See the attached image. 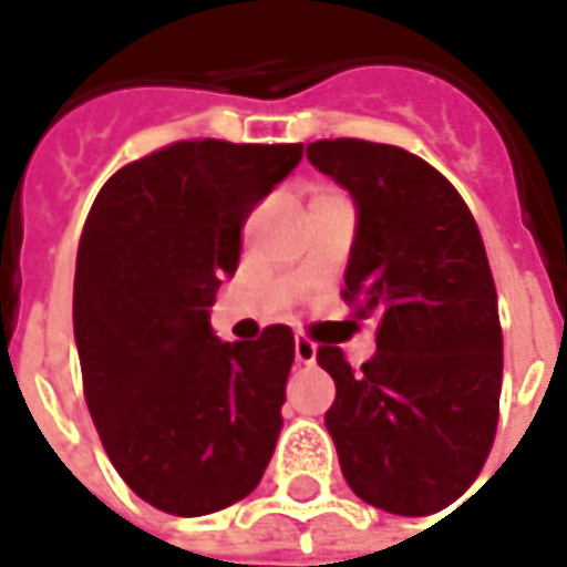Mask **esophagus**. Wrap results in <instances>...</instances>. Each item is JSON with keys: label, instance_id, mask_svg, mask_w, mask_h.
I'll return each instance as SVG.
<instances>
[{"label": "esophagus", "instance_id": "34e87169", "mask_svg": "<svg viewBox=\"0 0 567 567\" xmlns=\"http://www.w3.org/2000/svg\"><path fill=\"white\" fill-rule=\"evenodd\" d=\"M293 347H296V362H302V365H312V362H316L318 347H316V343H312V340L299 338V334H296Z\"/></svg>", "mask_w": 567, "mask_h": 567}]
</instances>
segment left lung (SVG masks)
Segmentation results:
<instances>
[{
	"mask_svg": "<svg viewBox=\"0 0 567 567\" xmlns=\"http://www.w3.org/2000/svg\"><path fill=\"white\" fill-rule=\"evenodd\" d=\"M309 161L360 210L343 274L353 318H375V357L353 369L318 347L338 398L324 425L350 489L381 512L423 517L473 486L502 394L498 296L467 202L423 157L334 138Z\"/></svg>",
	"mask_w": 567,
	"mask_h": 567,
	"instance_id": "left-lung-1",
	"label": "left lung"
}]
</instances>
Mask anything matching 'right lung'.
Instances as JSON below:
<instances>
[{"mask_svg": "<svg viewBox=\"0 0 567 567\" xmlns=\"http://www.w3.org/2000/svg\"><path fill=\"white\" fill-rule=\"evenodd\" d=\"M302 144L173 142L116 169L81 229L75 343L113 467L147 505L198 517L246 498L280 435L293 331L214 338L207 309L243 227Z\"/></svg>", "mask_w": 567, "mask_h": 567, "instance_id": "1", "label": "right lung"}]
</instances>
